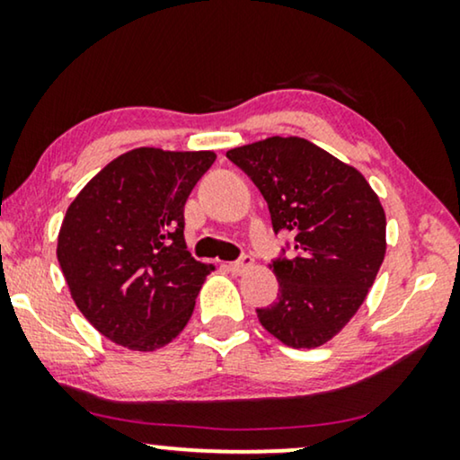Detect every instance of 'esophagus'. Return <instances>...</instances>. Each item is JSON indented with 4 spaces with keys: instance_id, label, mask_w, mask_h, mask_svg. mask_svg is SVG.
<instances>
[{
    "instance_id": "34e87169",
    "label": "esophagus",
    "mask_w": 460,
    "mask_h": 460,
    "mask_svg": "<svg viewBox=\"0 0 460 460\" xmlns=\"http://www.w3.org/2000/svg\"><path fill=\"white\" fill-rule=\"evenodd\" d=\"M253 266H255L253 257H251V255H243L241 260L228 263V270H230V272H234V274H243V272H247V270H251Z\"/></svg>"
}]
</instances>
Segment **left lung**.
Here are the masks:
<instances>
[{"label":"left lung","instance_id":"1","mask_svg":"<svg viewBox=\"0 0 460 460\" xmlns=\"http://www.w3.org/2000/svg\"><path fill=\"white\" fill-rule=\"evenodd\" d=\"M226 156L266 199L276 234H295L297 255L276 257L279 299L257 310L288 348H318L367 299L385 257V211L364 175L304 137L232 148Z\"/></svg>","mask_w":460,"mask_h":460}]
</instances>
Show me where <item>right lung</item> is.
<instances>
[{
  "label": "right lung",
  "instance_id": "1",
  "mask_svg": "<svg viewBox=\"0 0 460 460\" xmlns=\"http://www.w3.org/2000/svg\"><path fill=\"white\" fill-rule=\"evenodd\" d=\"M216 153L134 148L87 181L62 219L58 261L93 329L134 351L173 341L213 266L186 251L184 205Z\"/></svg>",
  "mask_w": 460,
  "mask_h": 460
}]
</instances>
